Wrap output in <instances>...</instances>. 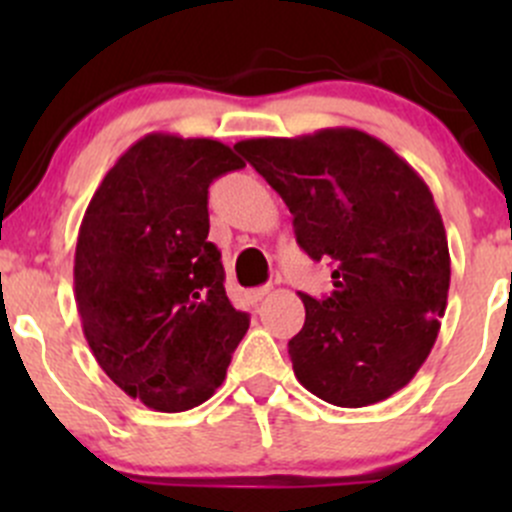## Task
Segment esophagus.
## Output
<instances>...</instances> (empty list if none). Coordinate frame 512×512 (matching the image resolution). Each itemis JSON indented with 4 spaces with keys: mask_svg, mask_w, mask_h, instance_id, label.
I'll return each mask as SVG.
<instances>
[{
    "mask_svg": "<svg viewBox=\"0 0 512 512\" xmlns=\"http://www.w3.org/2000/svg\"><path fill=\"white\" fill-rule=\"evenodd\" d=\"M270 292H272L270 285L255 287V289H250V292H247V299H250V302H260V299H265Z\"/></svg>",
    "mask_w": 512,
    "mask_h": 512,
    "instance_id": "1",
    "label": "esophagus"
}]
</instances>
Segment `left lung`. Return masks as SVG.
I'll return each mask as SVG.
<instances>
[{
  "mask_svg": "<svg viewBox=\"0 0 512 512\" xmlns=\"http://www.w3.org/2000/svg\"><path fill=\"white\" fill-rule=\"evenodd\" d=\"M235 151L285 200L299 247L334 262V292L302 294L304 327L289 339L294 376L344 409L389 399L431 354L451 285L428 185L356 128L247 138Z\"/></svg>",
  "mask_w": 512,
  "mask_h": 512,
  "instance_id": "1",
  "label": "left lung"
}]
</instances>
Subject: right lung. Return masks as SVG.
<instances>
[{"instance_id": "1", "label": "right lung", "mask_w": 512, "mask_h": 512, "mask_svg": "<svg viewBox=\"0 0 512 512\" xmlns=\"http://www.w3.org/2000/svg\"><path fill=\"white\" fill-rule=\"evenodd\" d=\"M213 138L148 133L116 160L86 208L74 297L98 366L148 409L200 406L225 381L250 327L225 294L208 242V188L242 168Z\"/></svg>"}]
</instances>
